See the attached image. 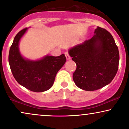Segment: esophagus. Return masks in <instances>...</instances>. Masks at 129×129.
Returning a JSON list of instances; mask_svg holds the SVG:
<instances>
[{"instance_id":"1","label":"esophagus","mask_w":129,"mask_h":129,"mask_svg":"<svg viewBox=\"0 0 129 129\" xmlns=\"http://www.w3.org/2000/svg\"><path fill=\"white\" fill-rule=\"evenodd\" d=\"M65 55H66V56L67 60H70V59L71 57L70 56L69 53H68V52H66V53H65Z\"/></svg>"}]
</instances>
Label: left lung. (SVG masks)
<instances>
[{"label": "left lung", "instance_id": "left-lung-1", "mask_svg": "<svg viewBox=\"0 0 129 129\" xmlns=\"http://www.w3.org/2000/svg\"><path fill=\"white\" fill-rule=\"evenodd\" d=\"M91 39L69 50L76 63L73 78L77 86L85 91H95L109 84L117 74L119 64L118 48L112 35L97 27Z\"/></svg>", "mask_w": 129, "mask_h": 129}]
</instances>
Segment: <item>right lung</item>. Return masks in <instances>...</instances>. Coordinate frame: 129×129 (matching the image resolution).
Segmentation results:
<instances>
[{
  "label": "right lung",
  "instance_id": "1",
  "mask_svg": "<svg viewBox=\"0 0 129 129\" xmlns=\"http://www.w3.org/2000/svg\"><path fill=\"white\" fill-rule=\"evenodd\" d=\"M27 30V28H24L20 30L14 39L9 52L10 69L20 85L34 92H44L53 85L56 75L66 63V58L64 54L59 56L47 55L37 60L23 58L18 45Z\"/></svg>",
  "mask_w": 129,
  "mask_h": 129
}]
</instances>
